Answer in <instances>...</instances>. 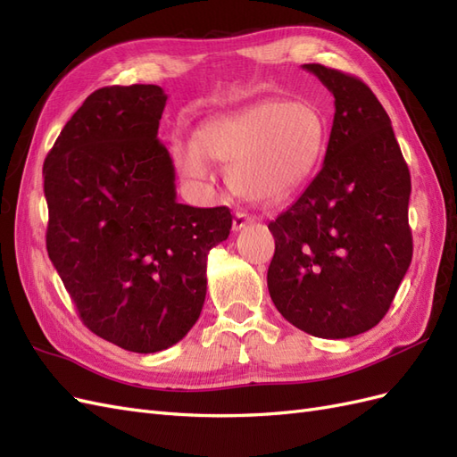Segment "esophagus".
Here are the masks:
<instances>
[{
	"label": "esophagus",
	"mask_w": 457,
	"mask_h": 457,
	"mask_svg": "<svg viewBox=\"0 0 457 457\" xmlns=\"http://www.w3.org/2000/svg\"><path fill=\"white\" fill-rule=\"evenodd\" d=\"M251 216L245 214V212H236V216H233V231H241L245 226L251 224Z\"/></svg>",
	"instance_id": "obj_1"
}]
</instances>
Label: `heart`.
<instances>
[{
	"label": "heart",
	"mask_w": 457,
	"mask_h": 457,
	"mask_svg": "<svg viewBox=\"0 0 457 457\" xmlns=\"http://www.w3.org/2000/svg\"><path fill=\"white\" fill-rule=\"evenodd\" d=\"M326 137L324 115L312 102L266 100L203 123L195 146L179 148V163L191 178H204V158L229 162L233 191L254 203H274L314 171Z\"/></svg>",
	"instance_id": "heart-1"
}]
</instances>
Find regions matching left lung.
<instances>
[{
    "label": "left lung",
    "instance_id": "8db88e82",
    "mask_svg": "<svg viewBox=\"0 0 457 457\" xmlns=\"http://www.w3.org/2000/svg\"><path fill=\"white\" fill-rule=\"evenodd\" d=\"M303 69L332 92L336 113L317 178L268 224V291L295 328L342 340L384 319L411 264V178L372 90L330 67Z\"/></svg>",
    "mask_w": 457,
    "mask_h": 457
}]
</instances>
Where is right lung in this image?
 Instances as JSON below:
<instances>
[{
    "label": "right lung",
    "mask_w": 457,
    "mask_h": 457,
    "mask_svg": "<svg viewBox=\"0 0 457 457\" xmlns=\"http://www.w3.org/2000/svg\"><path fill=\"white\" fill-rule=\"evenodd\" d=\"M166 100L156 85L92 92L44 162L50 261L87 328L135 353L193 328L206 256L231 229L229 208L178 203L158 140Z\"/></svg>",
    "instance_id": "right-lung-1"
}]
</instances>
